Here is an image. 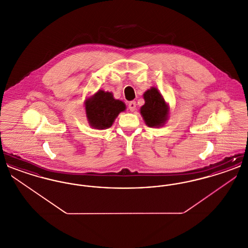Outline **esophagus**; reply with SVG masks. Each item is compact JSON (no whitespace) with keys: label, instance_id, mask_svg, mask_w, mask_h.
<instances>
[{"label":"esophagus","instance_id":"34e87169","mask_svg":"<svg viewBox=\"0 0 248 248\" xmlns=\"http://www.w3.org/2000/svg\"><path fill=\"white\" fill-rule=\"evenodd\" d=\"M128 107H129V109L131 111H134L136 109V102L135 101H130Z\"/></svg>","mask_w":248,"mask_h":248}]
</instances>
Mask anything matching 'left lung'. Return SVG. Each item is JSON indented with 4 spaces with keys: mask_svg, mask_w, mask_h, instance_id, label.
Listing matches in <instances>:
<instances>
[{
    "mask_svg": "<svg viewBox=\"0 0 248 248\" xmlns=\"http://www.w3.org/2000/svg\"><path fill=\"white\" fill-rule=\"evenodd\" d=\"M145 104L140 108V113L149 127L163 126L168 118L169 107L157 88L152 87L143 94Z\"/></svg>",
    "mask_w": 248,
    "mask_h": 248,
    "instance_id": "left-lung-1",
    "label": "left lung"
}]
</instances>
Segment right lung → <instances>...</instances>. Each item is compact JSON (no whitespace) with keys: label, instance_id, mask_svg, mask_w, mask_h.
<instances>
[{"label":"right lung","instance_id":"1","mask_svg":"<svg viewBox=\"0 0 248 248\" xmlns=\"http://www.w3.org/2000/svg\"><path fill=\"white\" fill-rule=\"evenodd\" d=\"M125 104L113 97L110 92L98 90L85 100V112L89 124L95 129L109 128L119 113L124 111Z\"/></svg>","mask_w":248,"mask_h":248}]
</instances>
